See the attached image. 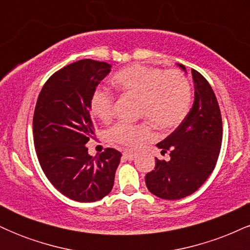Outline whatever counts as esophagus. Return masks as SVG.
<instances>
[{
    "label": "esophagus",
    "instance_id": "esophagus-1",
    "mask_svg": "<svg viewBox=\"0 0 250 250\" xmlns=\"http://www.w3.org/2000/svg\"><path fill=\"white\" fill-rule=\"evenodd\" d=\"M135 157H136V154L135 153H129V151H125V153H123V159L129 160V161L134 160Z\"/></svg>",
    "mask_w": 250,
    "mask_h": 250
}]
</instances>
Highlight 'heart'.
Wrapping results in <instances>:
<instances>
[{
  "instance_id": "1",
  "label": "heart",
  "mask_w": 250,
  "mask_h": 250,
  "mask_svg": "<svg viewBox=\"0 0 250 250\" xmlns=\"http://www.w3.org/2000/svg\"><path fill=\"white\" fill-rule=\"evenodd\" d=\"M113 84L125 95L139 99V116L147 119L159 130L177 128L190 110V82L177 69L133 64L116 73ZM90 109L97 119L109 122L114 116V96L96 89L90 97ZM107 137L127 148H139L151 137V125L148 122L117 123L107 131Z\"/></svg>"
}]
</instances>
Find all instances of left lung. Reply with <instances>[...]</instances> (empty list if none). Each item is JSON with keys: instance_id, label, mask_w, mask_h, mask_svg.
Here are the masks:
<instances>
[{"instance_id": "left-lung-1", "label": "left lung", "mask_w": 250, "mask_h": 250, "mask_svg": "<svg viewBox=\"0 0 250 250\" xmlns=\"http://www.w3.org/2000/svg\"><path fill=\"white\" fill-rule=\"evenodd\" d=\"M183 70L186 68L182 64ZM195 101L187 117L157 147L169 160L156 159L146 175L148 190L163 200H180L195 193L213 173L222 143V117L213 89L191 69Z\"/></svg>"}]
</instances>
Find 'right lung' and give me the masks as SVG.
Here are the masks:
<instances>
[{
  "label": "right lung",
  "instance_id": "obj_1",
  "mask_svg": "<svg viewBox=\"0 0 250 250\" xmlns=\"http://www.w3.org/2000/svg\"><path fill=\"white\" fill-rule=\"evenodd\" d=\"M110 68L90 59L61 68L44 83L34 111V145L43 173L77 202H95L110 193L122 156L105 148L93 157L85 147L95 133L90 97Z\"/></svg>",
  "mask_w": 250,
  "mask_h": 250
}]
</instances>
